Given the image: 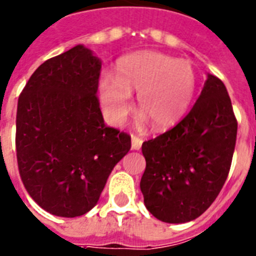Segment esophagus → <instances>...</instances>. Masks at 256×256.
Wrapping results in <instances>:
<instances>
[{
    "mask_svg": "<svg viewBox=\"0 0 256 256\" xmlns=\"http://www.w3.org/2000/svg\"><path fill=\"white\" fill-rule=\"evenodd\" d=\"M130 140H132V148L133 150H140L142 146V138H140V137H137V136L132 134V137H130Z\"/></svg>",
    "mask_w": 256,
    "mask_h": 256,
    "instance_id": "34e87169",
    "label": "esophagus"
}]
</instances>
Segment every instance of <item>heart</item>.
Masks as SVG:
<instances>
[{
	"label": "heart",
	"instance_id": "1",
	"mask_svg": "<svg viewBox=\"0 0 256 256\" xmlns=\"http://www.w3.org/2000/svg\"><path fill=\"white\" fill-rule=\"evenodd\" d=\"M191 62L155 51H142L118 62L112 78L101 79L100 101L112 123L120 124L130 112V94H137V112L155 130L177 123L195 94Z\"/></svg>",
	"mask_w": 256,
	"mask_h": 256
}]
</instances>
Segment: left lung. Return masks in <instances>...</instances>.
I'll use <instances>...</instances> for the list:
<instances>
[{
  "mask_svg": "<svg viewBox=\"0 0 256 256\" xmlns=\"http://www.w3.org/2000/svg\"><path fill=\"white\" fill-rule=\"evenodd\" d=\"M237 120L224 83L208 74L191 112L168 132L142 144L144 205L165 223L200 216L230 173Z\"/></svg>",
  "mask_w": 256,
  "mask_h": 256,
  "instance_id": "1",
  "label": "left lung"
}]
</instances>
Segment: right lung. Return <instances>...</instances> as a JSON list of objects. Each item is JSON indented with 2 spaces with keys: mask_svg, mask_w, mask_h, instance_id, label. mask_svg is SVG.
Segmentation results:
<instances>
[{
  "mask_svg": "<svg viewBox=\"0 0 256 256\" xmlns=\"http://www.w3.org/2000/svg\"><path fill=\"white\" fill-rule=\"evenodd\" d=\"M101 60L83 44L48 58L18 101L16 158L42 209L74 218L97 204L130 137L105 124L97 98Z\"/></svg>",
  "mask_w": 256,
  "mask_h": 256,
  "instance_id": "right-lung-1",
  "label": "right lung"
}]
</instances>
